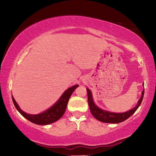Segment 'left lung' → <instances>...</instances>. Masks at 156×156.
Instances as JSON below:
<instances>
[{
  "label": "left lung",
  "mask_w": 156,
  "mask_h": 156,
  "mask_svg": "<svg viewBox=\"0 0 156 156\" xmlns=\"http://www.w3.org/2000/svg\"><path fill=\"white\" fill-rule=\"evenodd\" d=\"M87 94H88V102L89 105V108L92 115L97 119V120L103 122H107V123H119V122H121L122 121H125L126 119L129 118L131 116L133 115L134 112L137 111L138 107H140L142 100L144 98V90L142 91V94L140 98L137 105L135 106V107L131 109L129 111L125 112H122V113H116V112H111L108 111H103L98 108L97 105L94 104L92 99V96L90 90L88 88L87 89Z\"/></svg>",
  "instance_id": "8db88e82"
}]
</instances>
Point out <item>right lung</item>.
Listing matches in <instances>:
<instances>
[{"label":"right lung","mask_w":156,"mask_h":156,"mask_svg":"<svg viewBox=\"0 0 156 156\" xmlns=\"http://www.w3.org/2000/svg\"><path fill=\"white\" fill-rule=\"evenodd\" d=\"M78 87V85L76 84L67 89L64 92V93L62 94L60 98L59 99L58 101L54 106H52L51 108H49L45 112L38 115H29L23 112L20 108L18 104L15 101V98L12 96V102L14 103L15 107L17 109V111L29 121L37 125H48L57 121L64 114L66 107H67L69 98L72 95V92L74 91L75 89Z\"/></svg>","instance_id":"1"}]
</instances>
